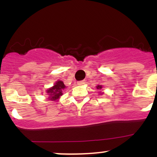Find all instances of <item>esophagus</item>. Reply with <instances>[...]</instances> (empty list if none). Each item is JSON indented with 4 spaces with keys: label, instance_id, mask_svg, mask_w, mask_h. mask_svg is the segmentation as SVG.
I'll use <instances>...</instances> for the list:
<instances>
[{
    "label": "esophagus",
    "instance_id": "obj_1",
    "mask_svg": "<svg viewBox=\"0 0 157 157\" xmlns=\"http://www.w3.org/2000/svg\"><path fill=\"white\" fill-rule=\"evenodd\" d=\"M86 83V80H81V81H78L77 82V84L78 85H83Z\"/></svg>",
    "mask_w": 157,
    "mask_h": 157
}]
</instances>
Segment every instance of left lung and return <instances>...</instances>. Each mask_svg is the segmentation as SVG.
Listing matches in <instances>:
<instances>
[{
  "label": "left lung",
  "mask_w": 157,
  "mask_h": 157,
  "mask_svg": "<svg viewBox=\"0 0 157 157\" xmlns=\"http://www.w3.org/2000/svg\"><path fill=\"white\" fill-rule=\"evenodd\" d=\"M97 89H102V86H97Z\"/></svg>",
  "instance_id": "1"
}]
</instances>
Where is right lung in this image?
<instances>
[{"label":"right lung","mask_w":157,"mask_h":157,"mask_svg":"<svg viewBox=\"0 0 157 157\" xmlns=\"http://www.w3.org/2000/svg\"><path fill=\"white\" fill-rule=\"evenodd\" d=\"M66 86L62 81L58 80L55 82V86L47 90V93L49 94L50 100H57L59 97L63 95V91Z\"/></svg>","instance_id":"add662e5"}]
</instances>
